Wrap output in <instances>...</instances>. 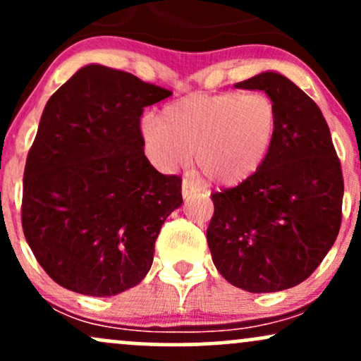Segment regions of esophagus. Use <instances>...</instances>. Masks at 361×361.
Wrapping results in <instances>:
<instances>
[{"label":"esophagus","mask_w":361,"mask_h":361,"mask_svg":"<svg viewBox=\"0 0 361 361\" xmlns=\"http://www.w3.org/2000/svg\"><path fill=\"white\" fill-rule=\"evenodd\" d=\"M195 192H197V188H195L192 181L190 180L181 181V195H183V198H190Z\"/></svg>","instance_id":"1"}]
</instances>
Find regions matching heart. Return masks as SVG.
<instances>
[{
	"mask_svg": "<svg viewBox=\"0 0 361 361\" xmlns=\"http://www.w3.org/2000/svg\"><path fill=\"white\" fill-rule=\"evenodd\" d=\"M140 132L161 168L197 166L221 186H238L263 168L279 132V110L261 91L193 93L147 114Z\"/></svg>",
	"mask_w": 361,
	"mask_h": 361,
	"instance_id": "1",
	"label": "heart"
}]
</instances>
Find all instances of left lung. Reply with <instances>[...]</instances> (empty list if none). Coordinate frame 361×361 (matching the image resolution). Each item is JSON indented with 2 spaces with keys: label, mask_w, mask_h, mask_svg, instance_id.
<instances>
[{
  "label": "left lung",
  "mask_w": 361,
  "mask_h": 361,
  "mask_svg": "<svg viewBox=\"0 0 361 361\" xmlns=\"http://www.w3.org/2000/svg\"><path fill=\"white\" fill-rule=\"evenodd\" d=\"M259 90L279 110V132L263 168L214 193L207 243L215 268L251 293L292 288L312 275L341 226L343 173L322 111L283 74L235 82Z\"/></svg>",
  "instance_id": "obj_1"
}]
</instances>
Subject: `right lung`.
Wrapping results in <instances>:
<instances>
[{"instance_id":"add662e5","label":"right lung","mask_w":361,"mask_h":361,"mask_svg":"<svg viewBox=\"0 0 361 361\" xmlns=\"http://www.w3.org/2000/svg\"><path fill=\"white\" fill-rule=\"evenodd\" d=\"M171 91L102 64L82 66L49 98L23 175L22 226L61 287L111 297L151 270L181 178L144 154L140 115Z\"/></svg>"}]
</instances>
